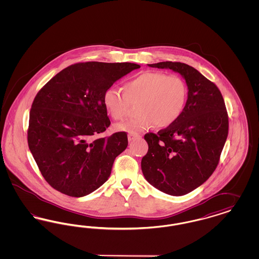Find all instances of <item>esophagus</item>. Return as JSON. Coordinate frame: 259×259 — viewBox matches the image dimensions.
Listing matches in <instances>:
<instances>
[{
    "label": "esophagus",
    "instance_id": "1",
    "mask_svg": "<svg viewBox=\"0 0 259 259\" xmlns=\"http://www.w3.org/2000/svg\"><path fill=\"white\" fill-rule=\"evenodd\" d=\"M141 138H142V136L138 135V134H136V133H129V135H128V140H129V142L134 141L136 139H141Z\"/></svg>",
    "mask_w": 259,
    "mask_h": 259
}]
</instances>
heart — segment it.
Here are the masks:
<instances>
[{
  "instance_id": "1",
  "label": "heart",
  "mask_w": 259,
  "mask_h": 259,
  "mask_svg": "<svg viewBox=\"0 0 259 259\" xmlns=\"http://www.w3.org/2000/svg\"><path fill=\"white\" fill-rule=\"evenodd\" d=\"M188 87L178 74L161 72H144L124 85V92L109 87L103 95L105 110L115 120L128 114L131 104L138 103L135 117L117 124L119 131L142 132L155 125L166 128L175 123L185 111Z\"/></svg>"
}]
</instances>
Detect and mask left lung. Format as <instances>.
<instances>
[{"mask_svg": "<svg viewBox=\"0 0 259 259\" xmlns=\"http://www.w3.org/2000/svg\"><path fill=\"white\" fill-rule=\"evenodd\" d=\"M185 79L188 97L181 117L157 134L148 133L142 159L146 180L162 192L182 196L203 185L215 170L228 135V115L218 87L181 62L148 64Z\"/></svg>", "mask_w": 259, "mask_h": 259, "instance_id": "8db88e82", "label": "left lung"}]
</instances>
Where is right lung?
I'll return each mask as SVG.
<instances>
[{
  "instance_id": "1",
  "label": "right lung",
  "mask_w": 259,
  "mask_h": 259,
  "mask_svg": "<svg viewBox=\"0 0 259 259\" xmlns=\"http://www.w3.org/2000/svg\"><path fill=\"white\" fill-rule=\"evenodd\" d=\"M140 67L127 62L77 63L62 70L37 92L30 111L28 146L54 189L82 197L108 181L128 139L126 132L96 138L111 124L103 95Z\"/></svg>"
}]
</instances>
